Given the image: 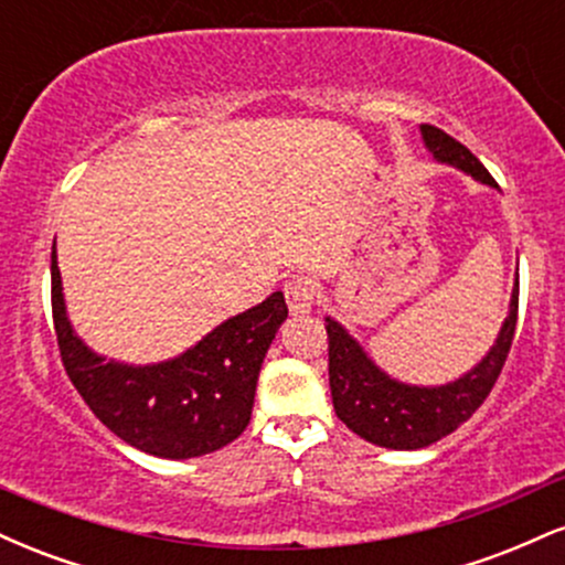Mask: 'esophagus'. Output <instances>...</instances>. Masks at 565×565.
<instances>
[{
  "mask_svg": "<svg viewBox=\"0 0 565 565\" xmlns=\"http://www.w3.org/2000/svg\"><path fill=\"white\" fill-rule=\"evenodd\" d=\"M284 297H287V305L291 316H302L313 308V281L308 276H291L287 284H284Z\"/></svg>",
  "mask_w": 565,
  "mask_h": 565,
  "instance_id": "1",
  "label": "esophagus"
}]
</instances>
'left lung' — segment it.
I'll use <instances>...</instances> for the list:
<instances>
[{
  "label": "left lung",
  "mask_w": 565,
  "mask_h": 565,
  "mask_svg": "<svg viewBox=\"0 0 565 565\" xmlns=\"http://www.w3.org/2000/svg\"><path fill=\"white\" fill-rule=\"evenodd\" d=\"M419 132H423L425 148L438 164L457 167L478 183L499 188L481 161L444 129L423 125ZM515 321L518 278L512 287L508 319L499 329L494 345L470 372L446 382V385H408L374 364L361 342L340 321L327 316L329 387H332L337 417L355 436L382 446V449L414 451L436 444L462 423H468L476 408L486 401V395L491 393L504 361H508Z\"/></svg>",
  "instance_id": "obj_1"
}]
</instances>
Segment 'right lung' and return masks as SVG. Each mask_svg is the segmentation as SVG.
I'll use <instances>...</instances> for the list:
<instances>
[{
  "mask_svg": "<svg viewBox=\"0 0 565 565\" xmlns=\"http://www.w3.org/2000/svg\"><path fill=\"white\" fill-rule=\"evenodd\" d=\"M287 313L284 295L274 291L174 359L125 364L95 353L74 332L53 246V321L63 366L95 417L153 457H201L242 436L252 419L263 359Z\"/></svg>",
  "mask_w": 565,
  "mask_h": 565,
  "instance_id": "right-lung-1",
  "label": "right lung"
}]
</instances>
